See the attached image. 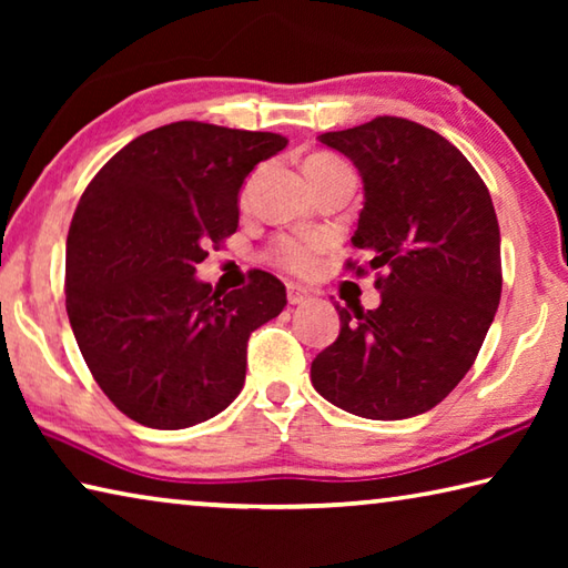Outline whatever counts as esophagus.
Listing matches in <instances>:
<instances>
[{
  "label": "esophagus",
  "instance_id": "1",
  "mask_svg": "<svg viewBox=\"0 0 568 568\" xmlns=\"http://www.w3.org/2000/svg\"><path fill=\"white\" fill-rule=\"evenodd\" d=\"M311 291H305L303 285H295V283H291L287 285V303L291 305H303V303H307L311 301Z\"/></svg>",
  "mask_w": 568,
  "mask_h": 568
}]
</instances>
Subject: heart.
<instances>
[{"label":"heart","instance_id":"obj_1","mask_svg":"<svg viewBox=\"0 0 568 568\" xmlns=\"http://www.w3.org/2000/svg\"><path fill=\"white\" fill-rule=\"evenodd\" d=\"M335 165H341V162L331 155H313L305 160V175H315V172ZM325 250H328V240L323 235H281L267 247V257L287 273L311 275L318 267Z\"/></svg>","mask_w":568,"mask_h":568}]
</instances>
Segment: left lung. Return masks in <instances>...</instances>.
<instances>
[{"instance_id":"left-lung-1","label":"left lung","mask_w":568,"mask_h":568,"mask_svg":"<svg viewBox=\"0 0 568 568\" xmlns=\"http://www.w3.org/2000/svg\"><path fill=\"white\" fill-rule=\"evenodd\" d=\"M318 140L361 172L351 243L381 271V305H335L341 333L313 361L311 381L353 416H418L466 376L501 301L491 195L460 150L418 122L376 118Z\"/></svg>"}]
</instances>
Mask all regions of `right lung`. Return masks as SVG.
Listing matches in <instances>:
<instances>
[{"instance_id":"right-lung-1","label":"right lung","mask_w":568,"mask_h":568,"mask_svg":"<svg viewBox=\"0 0 568 568\" xmlns=\"http://www.w3.org/2000/svg\"><path fill=\"white\" fill-rule=\"evenodd\" d=\"M283 134L172 122L124 145L82 192L67 235V315L82 358L124 416L178 430L217 416L245 383L247 338L285 307L253 271L243 291L195 277L237 230V195Z\"/></svg>"}]
</instances>
